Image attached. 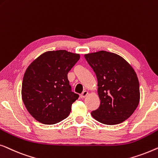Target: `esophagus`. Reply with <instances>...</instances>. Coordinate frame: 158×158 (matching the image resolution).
<instances>
[{"label": "esophagus", "mask_w": 158, "mask_h": 158, "mask_svg": "<svg viewBox=\"0 0 158 158\" xmlns=\"http://www.w3.org/2000/svg\"><path fill=\"white\" fill-rule=\"evenodd\" d=\"M87 94H88L87 91H84V92L80 94V97H81V98H84V97H85Z\"/></svg>", "instance_id": "obj_1"}]
</instances>
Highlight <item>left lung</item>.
<instances>
[{
    "mask_svg": "<svg viewBox=\"0 0 158 158\" xmlns=\"http://www.w3.org/2000/svg\"><path fill=\"white\" fill-rule=\"evenodd\" d=\"M96 74L100 105L92 111L99 123L113 125L128 119L139 102V84L132 66L114 53L100 51L84 55Z\"/></svg>",
    "mask_w": 158,
    "mask_h": 158,
    "instance_id": "left-lung-1",
    "label": "left lung"
}]
</instances>
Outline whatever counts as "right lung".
I'll use <instances>...</instances> for the list:
<instances>
[{"label":"right lung","mask_w":158,"mask_h":158,"mask_svg":"<svg viewBox=\"0 0 158 158\" xmlns=\"http://www.w3.org/2000/svg\"><path fill=\"white\" fill-rule=\"evenodd\" d=\"M80 58L66 50L48 52L26 69L22 99L31 115L39 123L54 124L66 119L79 98L73 92L67 74Z\"/></svg>","instance_id":"1"}]
</instances>
